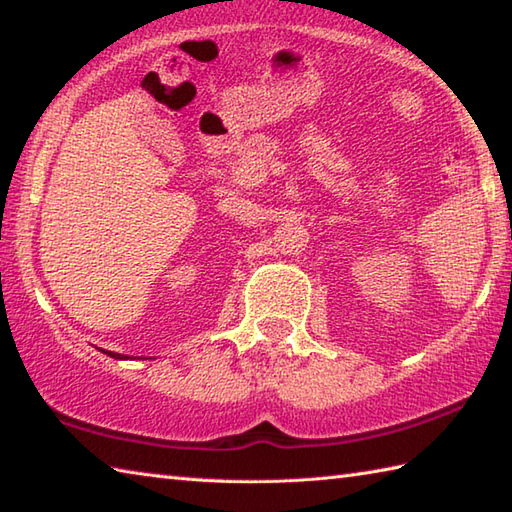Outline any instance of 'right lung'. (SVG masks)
<instances>
[{
    "mask_svg": "<svg viewBox=\"0 0 512 512\" xmlns=\"http://www.w3.org/2000/svg\"><path fill=\"white\" fill-rule=\"evenodd\" d=\"M103 354H107L110 358H116V361H127L129 356H125V354H116V352H105V350H101Z\"/></svg>",
    "mask_w": 512,
    "mask_h": 512,
    "instance_id": "right-lung-1",
    "label": "right lung"
}]
</instances>
